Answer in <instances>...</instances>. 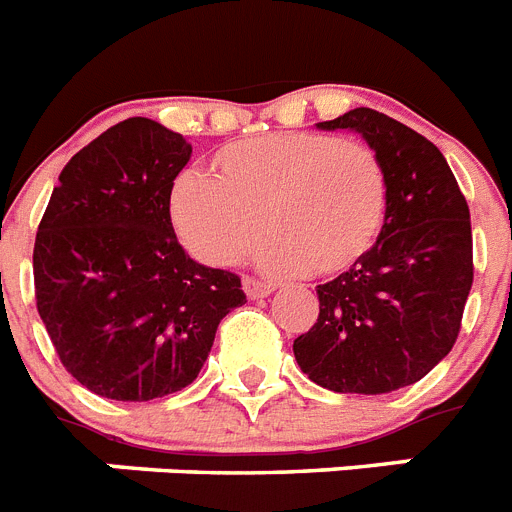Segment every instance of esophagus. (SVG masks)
<instances>
[{
    "instance_id": "obj_1",
    "label": "esophagus",
    "mask_w": 512,
    "mask_h": 512,
    "mask_svg": "<svg viewBox=\"0 0 512 512\" xmlns=\"http://www.w3.org/2000/svg\"><path fill=\"white\" fill-rule=\"evenodd\" d=\"M242 286H244V294H247L249 299H265V296L273 291V283L260 281V278H252V276L244 278Z\"/></svg>"
}]
</instances>
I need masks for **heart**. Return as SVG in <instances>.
<instances>
[{
	"label": "heart",
	"mask_w": 512,
	"mask_h": 512,
	"mask_svg": "<svg viewBox=\"0 0 512 512\" xmlns=\"http://www.w3.org/2000/svg\"><path fill=\"white\" fill-rule=\"evenodd\" d=\"M210 171H182L171 223L197 260L229 265L260 239L270 273L336 276L375 244L388 210V174L375 148L328 132H270L216 150Z\"/></svg>",
	"instance_id": "heart-1"
}]
</instances>
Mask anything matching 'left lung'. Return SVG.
Wrapping results in <instances>:
<instances>
[{
	"instance_id": "left-lung-1",
	"label": "left lung",
	"mask_w": 512,
	"mask_h": 512,
	"mask_svg": "<svg viewBox=\"0 0 512 512\" xmlns=\"http://www.w3.org/2000/svg\"><path fill=\"white\" fill-rule=\"evenodd\" d=\"M317 127L362 132L388 174V210L367 255L317 286L320 315L294 356L322 388L390 393L422 380L461 333L474 283L466 197L440 150L380 111L362 106Z\"/></svg>"
}]
</instances>
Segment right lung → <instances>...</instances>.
I'll return each mask as SVG.
<instances>
[{
	"label": "right lung",
	"instance_id": "1",
	"mask_svg": "<svg viewBox=\"0 0 512 512\" xmlns=\"http://www.w3.org/2000/svg\"><path fill=\"white\" fill-rule=\"evenodd\" d=\"M192 145L145 117L70 158L38 223L36 307L59 362L111 401H153L203 369L242 278L195 263L171 226Z\"/></svg>",
	"mask_w": 512,
	"mask_h": 512
}]
</instances>
